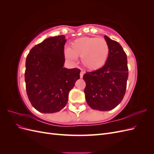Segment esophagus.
Here are the masks:
<instances>
[{
  "label": "esophagus",
  "mask_w": 154,
  "mask_h": 154,
  "mask_svg": "<svg viewBox=\"0 0 154 154\" xmlns=\"http://www.w3.org/2000/svg\"><path fill=\"white\" fill-rule=\"evenodd\" d=\"M83 74H84V71H81V72H80V78H83Z\"/></svg>",
  "instance_id": "obj_1"
}]
</instances>
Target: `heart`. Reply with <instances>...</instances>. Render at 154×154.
I'll return each mask as SVG.
<instances>
[{"mask_svg": "<svg viewBox=\"0 0 154 154\" xmlns=\"http://www.w3.org/2000/svg\"><path fill=\"white\" fill-rule=\"evenodd\" d=\"M109 53V45L105 39L82 37L72 42L66 55L71 60L81 57L82 62L87 69L97 70L104 66Z\"/></svg>", "mask_w": 154, "mask_h": 154, "instance_id": "b5f03b06", "label": "heart"}]
</instances>
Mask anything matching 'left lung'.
<instances>
[{
	"label": "left lung",
	"mask_w": 154,
	"mask_h": 154,
	"mask_svg": "<svg viewBox=\"0 0 154 154\" xmlns=\"http://www.w3.org/2000/svg\"><path fill=\"white\" fill-rule=\"evenodd\" d=\"M109 53L101 68L87 72L83 76L87 104L92 109L108 111L114 109L125 96L128 76L127 57L118 42L104 36Z\"/></svg>",
	"instance_id": "8db88e82"
}]
</instances>
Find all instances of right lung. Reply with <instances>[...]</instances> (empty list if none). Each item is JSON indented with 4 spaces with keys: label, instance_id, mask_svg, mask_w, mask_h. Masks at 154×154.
<instances>
[{
    "label": "right lung",
    "instance_id": "1",
    "mask_svg": "<svg viewBox=\"0 0 154 154\" xmlns=\"http://www.w3.org/2000/svg\"><path fill=\"white\" fill-rule=\"evenodd\" d=\"M66 36L50 37L27 54L25 82L32 106L42 113H54L66 106L69 93L80 78V70L63 67Z\"/></svg>",
    "mask_w": 154,
    "mask_h": 154
}]
</instances>
